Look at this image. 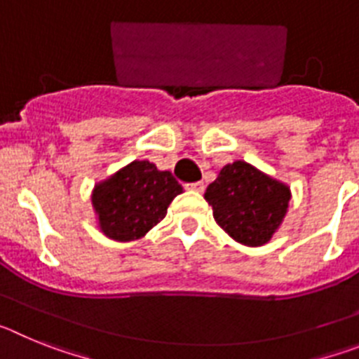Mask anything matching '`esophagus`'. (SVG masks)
<instances>
[{
	"label": "esophagus",
	"mask_w": 359,
	"mask_h": 359,
	"mask_svg": "<svg viewBox=\"0 0 359 359\" xmlns=\"http://www.w3.org/2000/svg\"><path fill=\"white\" fill-rule=\"evenodd\" d=\"M187 189L189 190H196V192H203L205 190V183L203 182H194V183H187Z\"/></svg>",
	"instance_id": "esophagus-1"
}]
</instances>
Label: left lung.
I'll return each mask as SVG.
<instances>
[{
    "mask_svg": "<svg viewBox=\"0 0 359 359\" xmlns=\"http://www.w3.org/2000/svg\"><path fill=\"white\" fill-rule=\"evenodd\" d=\"M205 199L231 239L246 246H262L280 226L291 192L284 183L246 161H233L224 165L217 180L208 185Z\"/></svg>",
    "mask_w": 359,
    "mask_h": 359,
    "instance_id": "8db88e82",
    "label": "left lung"
}]
</instances>
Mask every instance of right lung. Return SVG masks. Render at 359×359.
<instances>
[{"label": "right lung", "mask_w": 359, "mask_h": 359, "mask_svg": "<svg viewBox=\"0 0 359 359\" xmlns=\"http://www.w3.org/2000/svg\"><path fill=\"white\" fill-rule=\"evenodd\" d=\"M182 185L169 170H158L151 161H133L98 183L91 201L100 230L109 239H140L167 214Z\"/></svg>", "instance_id": "add662e5"}]
</instances>
